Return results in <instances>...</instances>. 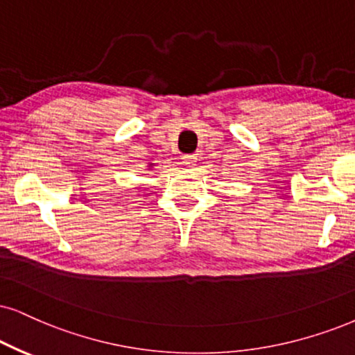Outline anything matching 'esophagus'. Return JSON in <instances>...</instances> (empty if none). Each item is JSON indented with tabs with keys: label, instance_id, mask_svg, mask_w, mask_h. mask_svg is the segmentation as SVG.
<instances>
[{
	"label": "esophagus",
	"instance_id": "1",
	"mask_svg": "<svg viewBox=\"0 0 355 355\" xmlns=\"http://www.w3.org/2000/svg\"><path fill=\"white\" fill-rule=\"evenodd\" d=\"M196 162H198V157L195 154H190V155H183L182 157V164L185 165L188 168H195L196 167Z\"/></svg>",
	"mask_w": 355,
	"mask_h": 355
}]
</instances>
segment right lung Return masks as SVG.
I'll use <instances>...</instances> for the list:
<instances>
[{"mask_svg": "<svg viewBox=\"0 0 355 355\" xmlns=\"http://www.w3.org/2000/svg\"><path fill=\"white\" fill-rule=\"evenodd\" d=\"M152 167H154V164H149V168H152Z\"/></svg>", "mask_w": 355, "mask_h": 355, "instance_id": "obj_1", "label": "right lung"}]
</instances>
